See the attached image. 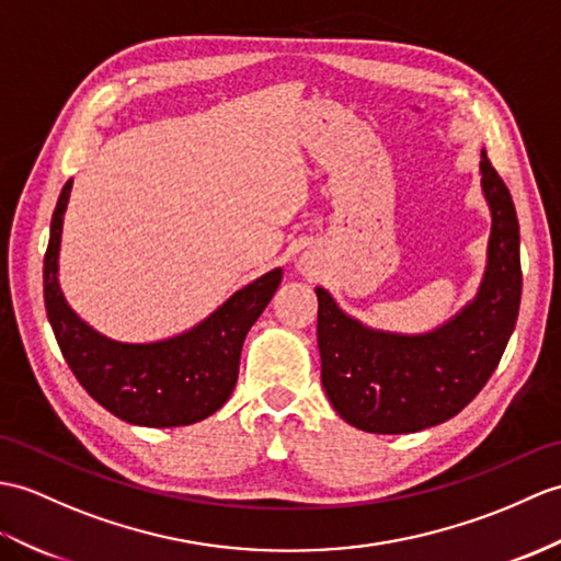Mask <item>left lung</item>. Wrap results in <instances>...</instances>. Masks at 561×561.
<instances>
[{
  "instance_id": "1",
  "label": "left lung",
  "mask_w": 561,
  "mask_h": 561,
  "mask_svg": "<svg viewBox=\"0 0 561 561\" xmlns=\"http://www.w3.org/2000/svg\"><path fill=\"white\" fill-rule=\"evenodd\" d=\"M480 188L492 217L483 279L471 301L435 330L370 328L316 286L322 387L348 425L375 435L421 433L454 419L497 368L518 318L520 241L512 193L485 150Z\"/></svg>"
}]
</instances>
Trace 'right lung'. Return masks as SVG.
<instances>
[{
  "label": "right lung",
  "instance_id": "1",
  "mask_svg": "<svg viewBox=\"0 0 561 561\" xmlns=\"http://www.w3.org/2000/svg\"><path fill=\"white\" fill-rule=\"evenodd\" d=\"M73 179L51 215L43 284L57 344L76 380L100 407L131 425L179 427L205 421L237 387L243 340L282 282V267L233 291L193 328L158 342H119L98 332L69 306L59 284L64 215Z\"/></svg>",
  "mask_w": 561,
  "mask_h": 561
}]
</instances>
